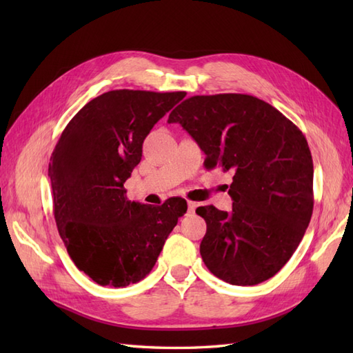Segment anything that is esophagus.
Instances as JSON below:
<instances>
[{
  "mask_svg": "<svg viewBox=\"0 0 353 353\" xmlns=\"http://www.w3.org/2000/svg\"><path fill=\"white\" fill-rule=\"evenodd\" d=\"M196 208H197V203H194V201H188V214H194Z\"/></svg>",
  "mask_w": 353,
  "mask_h": 353,
  "instance_id": "1",
  "label": "esophagus"
}]
</instances>
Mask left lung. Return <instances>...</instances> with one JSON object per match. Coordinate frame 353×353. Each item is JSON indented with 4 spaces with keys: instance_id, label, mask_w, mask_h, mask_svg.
<instances>
[{
    "instance_id": "1",
    "label": "left lung",
    "mask_w": 353,
    "mask_h": 353,
    "mask_svg": "<svg viewBox=\"0 0 353 353\" xmlns=\"http://www.w3.org/2000/svg\"><path fill=\"white\" fill-rule=\"evenodd\" d=\"M206 154V168L234 172L232 211L200 206V254L232 285H256L287 264L308 228L314 165L303 133L272 104L247 94L194 95L171 112Z\"/></svg>"
}]
</instances>
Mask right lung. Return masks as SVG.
Listing matches in <instances>:
<instances>
[{"mask_svg":"<svg viewBox=\"0 0 353 353\" xmlns=\"http://www.w3.org/2000/svg\"><path fill=\"white\" fill-rule=\"evenodd\" d=\"M186 92L117 89L81 108L65 127L48 165L52 211L80 272L121 288L152 272L186 212V200L161 206L125 197L124 182L141 162L142 142Z\"/></svg>","mask_w":353,"mask_h":353,"instance_id":"right-lung-1","label":"right lung"}]
</instances>
